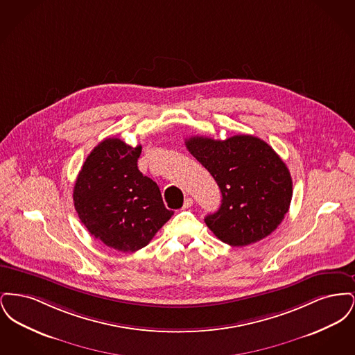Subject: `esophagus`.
Instances as JSON below:
<instances>
[{
	"instance_id": "34e87169",
	"label": "esophagus",
	"mask_w": 355,
	"mask_h": 355,
	"mask_svg": "<svg viewBox=\"0 0 355 355\" xmlns=\"http://www.w3.org/2000/svg\"><path fill=\"white\" fill-rule=\"evenodd\" d=\"M193 206V198H190V197H187L185 200V202H184V206H182V209H189V207H191Z\"/></svg>"
}]
</instances>
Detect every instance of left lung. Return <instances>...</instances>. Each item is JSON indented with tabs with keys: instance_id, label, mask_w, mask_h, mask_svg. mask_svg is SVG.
<instances>
[{
	"instance_id": "8db88e82",
	"label": "left lung",
	"mask_w": 355,
	"mask_h": 355,
	"mask_svg": "<svg viewBox=\"0 0 355 355\" xmlns=\"http://www.w3.org/2000/svg\"><path fill=\"white\" fill-rule=\"evenodd\" d=\"M185 145L220 187V209L205 217L214 236L236 248L270 236L293 197L290 171L270 145L249 135L225 141L196 135Z\"/></svg>"
}]
</instances>
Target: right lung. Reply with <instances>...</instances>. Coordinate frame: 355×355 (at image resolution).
I'll list each match as a JSON object with an SVG mask.
<instances>
[{
	"instance_id": "add662e5",
	"label": "right lung",
	"mask_w": 355,
	"mask_h": 355,
	"mask_svg": "<svg viewBox=\"0 0 355 355\" xmlns=\"http://www.w3.org/2000/svg\"><path fill=\"white\" fill-rule=\"evenodd\" d=\"M142 146L106 138L87 155L73 190L85 227L106 246L133 253L145 248L174 214L158 185L137 166Z\"/></svg>"
}]
</instances>
